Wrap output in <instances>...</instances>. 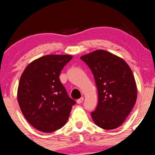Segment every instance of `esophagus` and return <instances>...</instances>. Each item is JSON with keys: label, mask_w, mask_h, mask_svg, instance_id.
<instances>
[{"label": "esophagus", "mask_w": 155, "mask_h": 155, "mask_svg": "<svg viewBox=\"0 0 155 155\" xmlns=\"http://www.w3.org/2000/svg\"><path fill=\"white\" fill-rule=\"evenodd\" d=\"M83 101H84V97H81V98H79V99H78L76 102H77V104H80L83 102Z\"/></svg>", "instance_id": "34e87169"}]
</instances>
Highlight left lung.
Returning <instances> with one entry per match:
<instances>
[{"mask_svg":"<svg viewBox=\"0 0 155 155\" xmlns=\"http://www.w3.org/2000/svg\"><path fill=\"white\" fill-rule=\"evenodd\" d=\"M80 58L91 70L98 92V104L91 112L94 122L104 130L124 123L136 104L137 87L129 65L118 56L100 49Z\"/></svg>","mask_w":155,"mask_h":155,"instance_id":"obj_1","label":"left lung"}]
</instances>
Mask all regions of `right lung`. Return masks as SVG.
Wrapping results in <instances>:
<instances>
[{
    "label": "right lung",
    "mask_w": 155,
    "mask_h": 155,
    "mask_svg": "<svg viewBox=\"0 0 155 155\" xmlns=\"http://www.w3.org/2000/svg\"><path fill=\"white\" fill-rule=\"evenodd\" d=\"M70 54H47L33 61L21 74L17 98L21 112L41 132L60 129L76 101L68 96L59 76L72 59Z\"/></svg>",
    "instance_id": "obj_1"
}]
</instances>
